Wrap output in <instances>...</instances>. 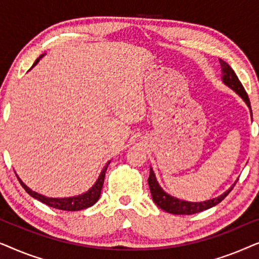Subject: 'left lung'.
<instances>
[{
  "label": "left lung",
  "instance_id": "8db88e82",
  "mask_svg": "<svg viewBox=\"0 0 259 259\" xmlns=\"http://www.w3.org/2000/svg\"><path fill=\"white\" fill-rule=\"evenodd\" d=\"M221 65H222V72H223L222 79L224 81V83L228 84L230 88H232V90L246 102V105L249 106L251 109L249 97H247L246 91L244 90L243 84L239 81L238 76L236 75L235 70H233L225 61H223V60H221ZM235 185L236 184H233V186ZM148 186H150L152 199H153L154 203L157 204L161 210L173 214H193L204 210H207V208L213 207L217 204L221 203V201L224 199V198L228 196V194L231 192V190L233 189L232 186L231 189L226 191L225 193H223L222 196L213 198V199H210L207 201H201V203H191V201L180 200L178 198L169 196V194L162 191L161 187L159 186L157 179H155V176L153 171H152V168L150 169V177H148Z\"/></svg>",
  "mask_w": 259,
  "mask_h": 259
}]
</instances>
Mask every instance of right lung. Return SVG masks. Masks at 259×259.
<instances>
[{"label":"right lung","mask_w":259,"mask_h":259,"mask_svg":"<svg viewBox=\"0 0 259 259\" xmlns=\"http://www.w3.org/2000/svg\"><path fill=\"white\" fill-rule=\"evenodd\" d=\"M41 58H42V55L38 59H36V61L34 62L33 67L36 65V63L38 62V60H40ZM108 164L105 166L104 169H102L101 175L98 178L97 183H95V185L92 187L90 191H87L86 193L81 194V196L72 197V198H48V197L41 196V194L34 192V191H31L29 189V187H27L26 185H24V184L21 182V179L19 178V177H17V179H19L20 184L22 185L23 189L26 190V192L28 194H30V196L35 198V199L42 201V203L48 205V206L58 208V210H62V211H79V210H83V208L92 206V205H94L99 200V197H100V194H101L102 186H104L105 173H106V171H107Z\"/></svg>","instance_id":"obj_1"}]
</instances>
